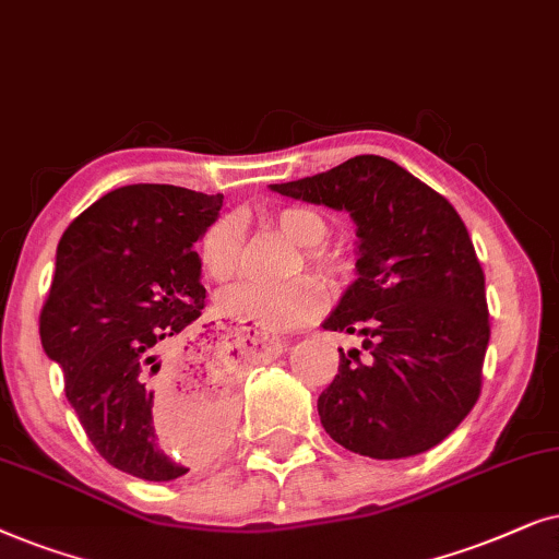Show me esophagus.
I'll use <instances>...</instances> for the list:
<instances>
[{"instance_id":"1","label":"esophagus","mask_w":559,"mask_h":559,"mask_svg":"<svg viewBox=\"0 0 559 559\" xmlns=\"http://www.w3.org/2000/svg\"><path fill=\"white\" fill-rule=\"evenodd\" d=\"M242 332L248 334V337H250L252 342H255V345L267 349V353H273V355L284 353L286 342L281 340V337H275V334H267V332H263V330H258V326H242Z\"/></svg>"}]
</instances>
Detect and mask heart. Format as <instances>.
Listing matches in <instances>:
<instances>
[{
  "label": "heart",
  "instance_id": "1",
  "mask_svg": "<svg viewBox=\"0 0 559 559\" xmlns=\"http://www.w3.org/2000/svg\"><path fill=\"white\" fill-rule=\"evenodd\" d=\"M275 227L292 240L296 248L307 250L304 258L311 267L326 275L334 273V260L319 250L326 240V219L309 206H284L271 217ZM199 265L212 281H229L240 271L242 235L233 217H219L204 229L199 240ZM324 288L311 278L292 281L286 286L265 284H235L219 292V314L242 324H255L260 330L286 332L311 324L324 311Z\"/></svg>",
  "mask_w": 559,
  "mask_h": 559
}]
</instances>
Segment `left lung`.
Returning a JSON list of instances; mask_svg holds the SVG:
<instances>
[{
    "mask_svg": "<svg viewBox=\"0 0 559 559\" xmlns=\"http://www.w3.org/2000/svg\"><path fill=\"white\" fill-rule=\"evenodd\" d=\"M271 191L355 222L357 278L322 326L357 334L366 355L340 347L337 376L317 401L326 435L373 460L440 444L480 396L490 340L486 275L455 206L381 155Z\"/></svg>",
    "mask_w": 559,
    "mask_h": 559,
    "instance_id": "obj_1",
    "label": "left lung"
}]
</instances>
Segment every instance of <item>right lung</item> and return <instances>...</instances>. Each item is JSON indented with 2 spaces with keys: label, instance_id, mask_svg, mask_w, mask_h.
<instances>
[{
  "label": "right lung",
  "instance_id": "right-lung-1",
  "mask_svg": "<svg viewBox=\"0 0 559 559\" xmlns=\"http://www.w3.org/2000/svg\"><path fill=\"white\" fill-rule=\"evenodd\" d=\"M222 193L132 183L104 193L66 229L40 311V342L96 452L143 480H176L217 455L235 414L237 362L197 334L206 292L193 242L217 222ZM197 382L190 435L176 456L154 412Z\"/></svg>",
  "mask_w": 559,
  "mask_h": 559
}]
</instances>
